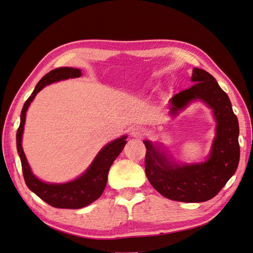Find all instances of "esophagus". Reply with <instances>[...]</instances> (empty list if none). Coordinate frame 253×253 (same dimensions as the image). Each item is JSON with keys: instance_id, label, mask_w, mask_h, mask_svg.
I'll return each mask as SVG.
<instances>
[{"instance_id": "esophagus-1", "label": "esophagus", "mask_w": 253, "mask_h": 253, "mask_svg": "<svg viewBox=\"0 0 253 253\" xmlns=\"http://www.w3.org/2000/svg\"><path fill=\"white\" fill-rule=\"evenodd\" d=\"M146 129L143 126H134L131 130V135L136 138H141L146 135Z\"/></svg>"}]
</instances>
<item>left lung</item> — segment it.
<instances>
[{
  "mask_svg": "<svg viewBox=\"0 0 253 253\" xmlns=\"http://www.w3.org/2000/svg\"><path fill=\"white\" fill-rule=\"evenodd\" d=\"M190 88L170 100V115L175 117L191 103L201 101L211 109L216 134L207 160L177 163L160 143L144 141L145 170L148 180L164 197L181 202H203L213 198L236 173L240 161L239 122L231 102L210 73L194 68Z\"/></svg>",
  "mask_w": 253,
  "mask_h": 253,
  "instance_id": "obj_1",
  "label": "left lung"
}]
</instances>
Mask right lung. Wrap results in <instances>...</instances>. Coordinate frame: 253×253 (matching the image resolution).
<instances>
[{
    "instance_id": "1",
    "label": "right lung",
    "mask_w": 253,
    "mask_h": 253,
    "mask_svg": "<svg viewBox=\"0 0 253 253\" xmlns=\"http://www.w3.org/2000/svg\"><path fill=\"white\" fill-rule=\"evenodd\" d=\"M82 76L81 71L75 68H58L52 70L36 84L31 96L25 102L21 114V123L16 132V147L21 158L24 179L34 194H36L44 202L51 207L57 209L77 210L87 207L88 204L96 201L104 191L107 183V176L109 168L116 158L123 150L126 145L127 135H123L106 144L99 153L93 158L92 163L76 179L63 183L44 182L33 174L31 168L27 162L26 155L23 150L22 139L24 126L26 121V112L29 108L31 102L44 86L60 80L70 78H78Z\"/></svg>"
}]
</instances>
